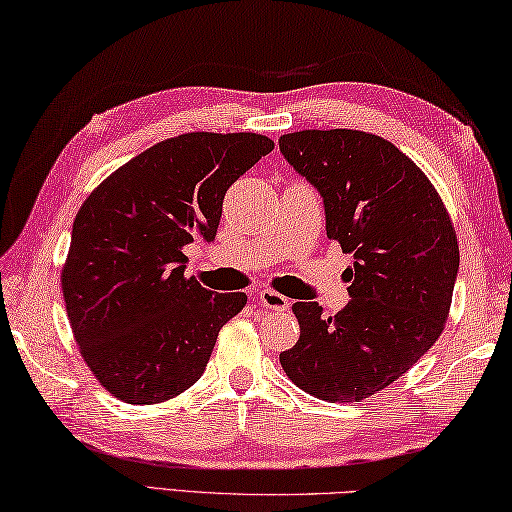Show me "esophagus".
Wrapping results in <instances>:
<instances>
[{
	"instance_id": "1",
	"label": "esophagus",
	"mask_w": 512,
	"mask_h": 512,
	"mask_svg": "<svg viewBox=\"0 0 512 512\" xmlns=\"http://www.w3.org/2000/svg\"><path fill=\"white\" fill-rule=\"evenodd\" d=\"M258 304H261L263 308H270V311H279V313L290 311V301L274 290L258 292Z\"/></svg>"
}]
</instances>
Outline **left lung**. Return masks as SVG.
<instances>
[{
  "label": "left lung",
  "mask_w": 512,
  "mask_h": 512,
  "mask_svg": "<svg viewBox=\"0 0 512 512\" xmlns=\"http://www.w3.org/2000/svg\"><path fill=\"white\" fill-rule=\"evenodd\" d=\"M279 147L322 195L326 236L354 256L342 311L292 306L299 340L281 351V367L317 399H367L445 329L460 261L454 224L426 174L381 136L306 129L281 136Z\"/></svg>",
  "instance_id": "left-lung-1"
}]
</instances>
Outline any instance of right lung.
<instances>
[{
  "instance_id": "obj_1",
  "label": "right lung",
  "mask_w": 512,
  "mask_h": 512,
  "mask_svg": "<svg viewBox=\"0 0 512 512\" xmlns=\"http://www.w3.org/2000/svg\"><path fill=\"white\" fill-rule=\"evenodd\" d=\"M272 149L261 133H183L131 158L81 204L61 288L81 356L113 397L158 404L204 374L247 295L186 276L183 247L215 240L226 190Z\"/></svg>"
}]
</instances>
